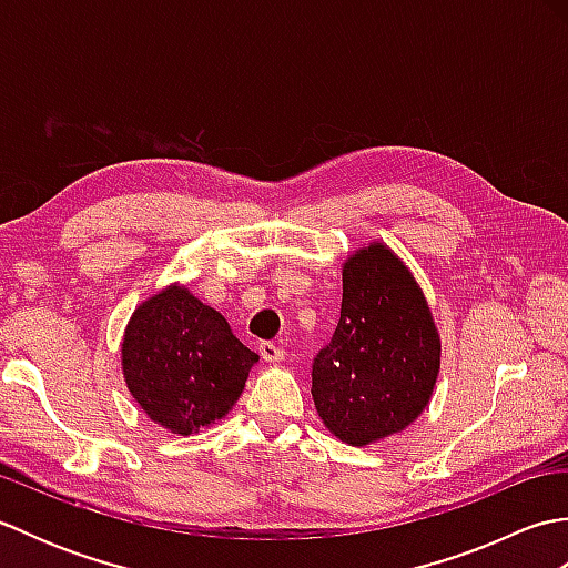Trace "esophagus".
Listing matches in <instances>:
<instances>
[{"instance_id": "34e87169", "label": "esophagus", "mask_w": 568, "mask_h": 568, "mask_svg": "<svg viewBox=\"0 0 568 568\" xmlns=\"http://www.w3.org/2000/svg\"><path fill=\"white\" fill-rule=\"evenodd\" d=\"M258 352H261V358L265 361V364H277V361L285 358V348L273 344V342H261Z\"/></svg>"}]
</instances>
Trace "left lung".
Masks as SVG:
<instances>
[{"label":"left lung","instance_id":"1","mask_svg":"<svg viewBox=\"0 0 568 568\" xmlns=\"http://www.w3.org/2000/svg\"><path fill=\"white\" fill-rule=\"evenodd\" d=\"M342 317L312 361V397L342 442L366 446L405 429L427 407L439 334L413 275L373 244L344 263Z\"/></svg>","mask_w":568,"mask_h":568}]
</instances>
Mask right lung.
<instances>
[{
	"mask_svg": "<svg viewBox=\"0 0 568 568\" xmlns=\"http://www.w3.org/2000/svg\"><path fill=\"white\" fill-rule=\"evenodd\" d=\"M256 361L220 312L178 285L134 312L122 344L134 400L153 422L185 437L232 409Z\"/></svg>",
	"mask_w": 568,
	"mask_h": 568,
	"instance_id": "right-lung-1",
	"label": "right lung"
}]
</instances>
